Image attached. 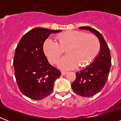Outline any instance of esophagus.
<instances>
[{"mask_svg":"<svg viewBox=\"0 0 121 121\" xmlns=\"http://www.w3.org/2000/svg\"><path fill=\"white\" fill-rule=\"evenodd\" d=\"M61 75H66V74L67 73V72H64V71H61Z\"/></svg>","mask_w":121,"mask_h":121,"instance_id":"1","label":"esophagus"}]
</instances>
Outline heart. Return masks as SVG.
<instances>
[{
    "instance_id": "heart-1",
    "label": "heart",
    "mask_w": 121,
    "mask_h": 121,
    "mask_svg": "<svg viewBox=\"0 0 121 121\" xmlns=\"http://www.w3.org/2000/svg\"><path fill=\"white\" fill-rule=\"evenodd\" d=\"M57 42L48 39L43 49L51 64H56L66 50V56L61 59L58 67L63 70H72L83 67L92 62L100 48L99 39L92 34L78 31H68L57 36Z\"/></svg>"
}]
</instances>
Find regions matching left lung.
Wrapping results in <instances>:
<instances>
[{
	"instance_id": "obj_1",
	"label": "left lung",
	"mask_w": 121,
	"mask_h": 121,
	"mask_svg": "<svg viewBox=\"0 0 121 121\" xmlns=\"http://www.w3.org/2000/svg\"><path fill=\"white\" fill-rule=\"evenodd\" d=\"M94 33L100 44L99 55L93 62L83 70L76 73V79L72 83V89L82 97H90L104 88L107 82L111 66V56L107 43L100 33L88 26L80 27Z\"/></svg>"
}]
</instances>
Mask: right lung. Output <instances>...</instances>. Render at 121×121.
Wrapping results in <instances>:
<instances>
[{
	"mask_svg": "<svg viewBox=\"0 0 121 121\" xmlns=\"http://www.w3.org/2000/svg\"><path fill=\"white\" fill-rule=\"evenodd\" d=\"M61 30L36 27L28 31L17 46L13 65L18 87L33 100H41L53 92L60 70L49 64L43 51V44L51 33Z\"/></svg>",
	"mask_w": 121,
	"mask_h": 121,
	"instance_id": "right-lung-1",
	"label": "right lung"
}]
</instances>
